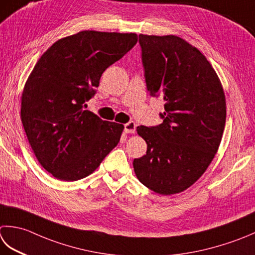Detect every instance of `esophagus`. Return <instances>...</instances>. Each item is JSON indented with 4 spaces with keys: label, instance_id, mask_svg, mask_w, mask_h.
<instances>
[{
    "label": "esophagus",
    "instance_id": "1",
    "mask_svg": "<svg viewBox=\"0 0 255 255\" xmlns=\"http://www.w3.org/2000/svg\"><path fill=\"white\" fill-rule=\"evenodd\" d=\"M125 132L126 133L136 132V124L133 122H129L128 124H125Z\"/></svg>",
    "mask_w": 255,
    "mask_h": 255
}]
</instances>
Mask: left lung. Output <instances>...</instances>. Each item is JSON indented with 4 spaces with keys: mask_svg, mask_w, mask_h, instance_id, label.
<instances>
[{
    "mask_svg": "<svg viewBox=\"0 0 255 255\" xmlns=\"http://www.w3.org/2000/svg\"><path fill=\"white\" fill-rule=\"evenodd\" d=\"M147 89L164 101L163 123L138 126L147 153L133 160L138 180L162 196L187 190L220 146L227 104L220 78L197 47L176 35H139Z\"/></svg>",
    "mask_w": 255,
    "mask_h": 255,
    "instance_id": "1",
    "label": "left lung"
}]
</instances>
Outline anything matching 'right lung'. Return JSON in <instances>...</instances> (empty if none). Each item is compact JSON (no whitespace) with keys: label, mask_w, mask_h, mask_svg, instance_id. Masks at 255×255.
Wrapping results in <instances>:
<instances>
[{"label":"right lung","mask_w":255,"mask_h":255,"mask_svg":"<svg viewBox=\"0 0 255 255\" xmlns=\"http://www.w3.org/2000/svg\"><path fill=\"white\" fill-rule=\"evenodd\" d=\"M136 33L82 31L55 42L29 74L21 121L39 164L63 181L89 176L121 140L124 125L85 111L102 74L137 43Z\"/></svg>","instance_id":"add662e5"}]
</instances>
